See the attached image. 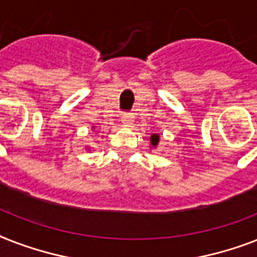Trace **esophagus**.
Returning a JSON list of instances; mask_svg holds the SVG:
<instances>
[{
    "label": "esophagus",
    "mask_w": 257,
    "mask_h": 257,
    "mask_svg": "<svg viewBox=\"0 0 257 257\" xmlns=\"http://www.w3.org/2000/svg\"><path fill=\"white\" fill-rule=\"evenodd\" d=\"M121 122L126 126L133 124V113H124L122 116H121Z\"/></svg>",
    "instance_id": "esophagus-1"
}]
</instances>
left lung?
<instances>
[{"instance_id": "1", "label": "left lung", "mask_w": 257, "mask_h": 257, "mask_svg": "<svg viewBox=\"0 0 257 257\" xmlns=\"http://www.w3.org/2000/svg\"><path fill=\"white\" fill-rule=\"evenodd\" d=\"M159 141H160V136H159L157 133H155V135H152V136H151V145H152L153 148H155V147H157Z\"/></svg>"}]
</instances>
